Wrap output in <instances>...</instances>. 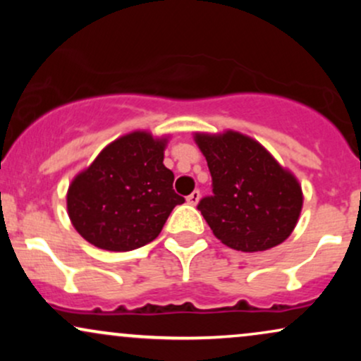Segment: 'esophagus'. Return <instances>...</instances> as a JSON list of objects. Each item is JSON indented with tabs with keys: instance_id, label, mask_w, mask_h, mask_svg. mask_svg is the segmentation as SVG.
<instances>
[{
	"instance_id": "34e87169",
	"label": "esophagus",
	"mask_w": 361,
	"mask_h": 361,
	"mask_svg": "<svg viewBox=\"0 0 361 361\" xmlns=\"http://www.w3.org/2000/svg\"><path fill=\"white\" fill-rule=\"evenodd\" d=\"M198 200H200V192H198V190H195V192H192L186 197V202H188L190 205H197Z\"/></svg>"
}]
</instances>
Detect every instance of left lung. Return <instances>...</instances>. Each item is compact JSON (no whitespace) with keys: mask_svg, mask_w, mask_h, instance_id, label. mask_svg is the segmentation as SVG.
Segmentation results:
<instances>
[{"mask_svg":"<svg viewBox=\"0 0 361 361\" xmlns=\"http://www.w3.org/2000/svg\"><path fill=\"white\" fill-rule=\"evenodd\" d=\"M212 176V195L198 202L214 235L235 251H264L292 234L302 210L295 176L261 144L239 132L195 135Z\"/></svg>","mask_w":361,"mask_h":361,"instance_id":"obj_1","label":"left lung"}]
</instances>
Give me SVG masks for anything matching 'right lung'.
I'll use <instances>...</instances> for the list:
<instances>
[{"instance_id": "1", "label": "right lung", "mask_w": 361, "mask_h": 361, "mask_svg": "<svg viewBox=\"0 0 361 361\" xmlns=\"http://www.w3.org/2000/svg\"><path fill=\"white\" fill-rule=\"evenodd\" d=\"M166 139L132 132L109 144L73 180L68 212L74 229L93 246L132 251L154 241L176 205L171 169L163 164Z\"/></svg>"}]
</instances>
